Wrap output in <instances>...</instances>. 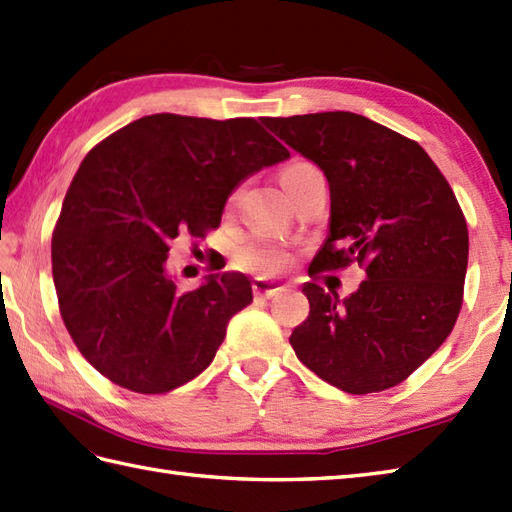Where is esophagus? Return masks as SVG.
Segmentation results:
<instances>
[{
	"label": "esophagus",
	"instance_id": "esophagus-1",
	"mask_svg": "<svg viewBox=\"0 0 512 512\" xmlns=\"http://www.w3.org/2000/svg\"><path fill=\"white\" fill-rule=\"evenodd\" d=\"M253 290H255V296H259V299H272V296H277L279 292H283L279 283L268 281V279H255Z\"/></svg>",
	"mask_w": 512,
	"mask_h": 512
}]
</instances>
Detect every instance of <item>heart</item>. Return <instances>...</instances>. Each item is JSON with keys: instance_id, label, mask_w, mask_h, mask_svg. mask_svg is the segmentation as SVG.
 Wrapping results in <instances>:
<instances>
[{"instance_id": "obj_1", "label": "heart", "mask_w": 512, "mask_h": 512, "mask_svg": "<svg viewBox=\"0 0 512 512\" xmlns=\"http://www.w3.org/2000/svg\"><path fill=\"white\" fill-rule=\"evenodd\" d=\"M310 172H316V168L307 163H294L290 168H285L281 174V183L283 187L288 189L292 183L299 181V178L307 176ZM237 261H240V266L248 272H255V275H264V277H272V275H279L285 268L290 266V253L285 251L281 246L275 244H248L244 246L240 255H237Z\"/></svg>"}]
</instances>
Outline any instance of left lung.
<instances>
[{"mask_svg":"<svg viewBox=\"0 0 512 512\" xmlns=\"http://www.w3.org/2000/svg\"><path fill=\"white\" fill-rule=\"evenodd\" d=\"M264 124L329 181V237L310 275L351 264L366 272L344 301L305 283L310 316L290 336L296 358L349 395L401 384L445 342L462 307L469 231L454 189L417 141L364 115Z\"/></svg>","mask_w":512,"mask_h":512,"instance_id":"left-lung-1","label":"left lung"}]
</instances>
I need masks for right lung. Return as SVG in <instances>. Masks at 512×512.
Returning <instances> with one entry per match:
<instances>
[{"label":"right lung","mask_w":512,"mask_h":512,"mask_svg":"<svg viewBox=\"0 0 512 512\" xmlns=\"http://www.w3.org/2000/svg\"><path fill=\"white\" fill-rule=\"evenodd\" d=\"M288 157L253 117L157 113L82 159L52 233V275L63 323L95 371L141 395L205 371L253 288L229 272L176 288L170 244L218 229L233 189Z\"/></svg>","instance_id":"1"}]
</instances>
